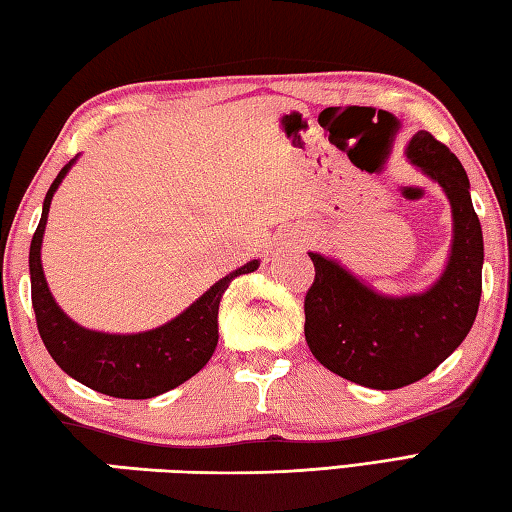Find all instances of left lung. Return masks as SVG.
<instances>
[{
  "instance_id": "left-lung-1",
  "label": "left lung",
  "mask_w": 512,
  "mask_h": 512,
  "mask_svg": "<svg viewBox=\"0 0 512 512\" xmlns=\"http://www.w3.org/2000/svg\"><path fill=\"white\" fill-rule=\"evenodd\" d=\"M406 153L439 182L452 209L448 265L432 287L385 296L336 260L310 252L316 276L305 296V341L327 370L374 390L403 388L439 368L468 336L481 298L484 236L466 169L428 131L414 133Z\"/></svg>"
}]
</instances>
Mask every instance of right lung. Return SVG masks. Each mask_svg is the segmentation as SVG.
<instances>
[{"instance_id": "obj_1", "label": "right lung", "mask_w": 512, "mask_h": 512, "mask_svg": "<svg viewBox=\"0 0 512 512\" xmlns=\"http://www.w3.org/2000/svg\"><path fill=\"white\" fill-rule=\"evenodd\" d=\"M75 158L57 173L46 191L42 218L37 225L28 267L37 330L48 354L60 368L86 388L118 399H151L178 388L205 368L218 345V305L225 289L240 274H252L260 260H249L236 272L220 278L198 301L173 321L140 334H106L86 330L66 316L48 289L42 269V238L53 194Z\"/></svg>"}]
</instances>
